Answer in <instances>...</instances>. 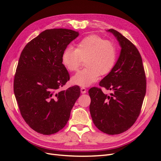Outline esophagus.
Here are the masks:
<instances>
[{"instance_id":"obj_1","label":"esophagus","mask_w":161,"mask_h":161,"mask_svg":"<svg viewBox=\"0 0 161 161\" xmlns=\"http://www.w3.org/2000/svg\"><path fill=\"white\" fill-rule=\"evenodd\" d=\"M80 92H81V93H82V94L86 93V88H85V87H82V88H80Z\"/></svg>"}]
</instances>
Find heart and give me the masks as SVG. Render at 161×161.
Instances as JSON below:
<instances>
[{
  "label": "heart",
  "mask_w": 161,
  "mask_h": 161,
  "mask_svg": "<svg viewBox=\"0 0 161 161\" xmlns=\"http://www.w3.org/2000/svg\"><path fill=\"white\" fill-rule=\"evenodd\" d=\"M118 52L113 42L96 35L82 39L76 47L68 46L62 52V62L70 72L76 71L84 60L85 69L71 79L73 85L89 86L99 79V76L108 75L116 63Z\"/></svg>",
  "instance_id": "heart-1"
}]
</instances>
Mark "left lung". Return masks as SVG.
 Returning a JSON list of instances; mask_svg holds the SVG:
<instances>
[{
  "instance_id": "1",
  "label": "left lung",
  "mask_w": 161,
  "mask_h": 161,
  "mask_svg": "<svg viewBox=\"0 0 161 161\" xmlns=\"http://www.w3.org/2000/svg\"><path fill=\"white\" fill-rule=\"evenodd\" d=\"M121 47L118 61L99 86L112 91L109 95L100 88L89 91L91 118L96 127L103 132L115 135L123 133L138 118L146 95L147 81L142 60L136 46L113 29Z\"/></svg>"
}]
</instances>
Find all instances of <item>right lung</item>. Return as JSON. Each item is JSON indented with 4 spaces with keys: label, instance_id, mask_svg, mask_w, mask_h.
Instances as JSON below:
<instances>
[{
    "label": "right lung",
    "instance_id": "add662e5",
    "mask_svg": "<svg viewBox=\"0 0 161 161\" xmlns=\"http://www.w3.org/2000/svg\"><path fill=\"white\" fill-rule=\"evenodd\" d=\"M79 36L67 29L42 32L23 48L14 79V93L23 118L37 132L50 135L67 124L80 94L79 86L60 91L70 79L62 52Z\"/></svg>",
    "mask_w": 161,
    "mask_h": 161
}]
</instances>
